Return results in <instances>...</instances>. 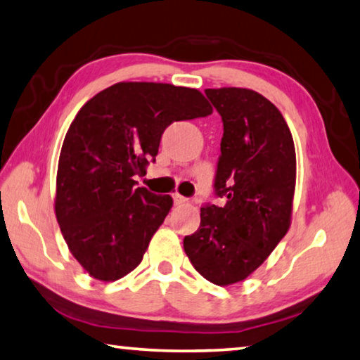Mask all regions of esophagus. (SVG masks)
<instances>
[{
  "instance_id": "1",
  "label": "esophagus",
  "mask_w": 360,
  "mask_h": 360,
  "mask_svg": "<svg viewBox=\"0 0 360 360\" xmlns=\"http://www.w3.org/2000/svg\"><path fill=\"white\" fill-rule=\"evenodd\" d=\"M172 199H174V204H175V206H181V204L188 202V199H186L185 196L179 195V193H175V195H172Z\"/></svg>"
}]
</instances>
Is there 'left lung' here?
<instances>
[{
	"label": "left lung",
	"instance_id": "8db88e82",
	"mask_svg": "<svg viewBox=\"0 0 360 360\" xmlns=\"http://www.w3.org/2000/svg\"><path fill=\"white\" fill-rule=\"evenodd\" d=\"M224 122L214 196L201 224L184 238L188 259L214 285L250 276L290 229L296 151L283 115L246 88L204 91Z\"/></svg>",
	"mask_w": 360,
	"mask_h": 360
}]
</instances>
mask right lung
Returning a JSON list of instances; mask_svg holds the SVG:
<instances>
[{
	"instance_id": "add662e5",
	"label": "right lung",
	"mask_w": 360,
	"mask_h": 360,
	"mask_svg": "<svg viewBox=\"0 0 360 360\" xmlns=\"http://www.w3.org/2000/svg\"><path fill=\"white\" fill-rule=\"evenodd\" d=\"M209 114L211 104L193 88L122 82L75 115L60 149L54 209L72 256L93 278L119 280L141 262L172 198L135 188L134 176L156 161L170 124Z\"/></svg>"
}]
</instances>
